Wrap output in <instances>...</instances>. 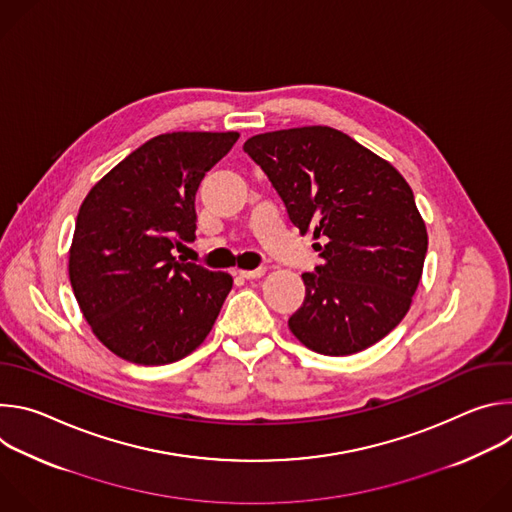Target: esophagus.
I'll return each instance as SVG.
<instances>
[{
	"instance_id": "34e87169",
	"label": "esophagus",
	"mask_w": 512,
	"mask_h": 512,
	"mask_svg": "<svg viewBox=\"0 0 512 512\" xmlns=\"http://www.w3.org/2000/svg\"><path fill=\"white\" fill-rule=\"evenodd\" d=\"M239 275H241V277H245V279H257V277L265 275V267H257V269H241V271H239Z\"/></svg>"
}]
</instances>
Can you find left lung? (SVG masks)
Segmentation results:
<instances>
[{"instance_id": "1", "label": "left lung", "mask_w": 512, "mask_h": 512, "mask_svg": "<svg viewBox=\"0 0 512 512\" xmlns=\"http://www.w3.org/2000/svg\"><path fill=\"white\" fill-rule=\"evenodd\" d=\"M261 166L300 233L322 257L304 273L306 298L287 320L310 350L346 356L385 338L407 314L421 279L427 231L405 178L346 133L296 127L253 135Z\"/></svg>"}]
</instances>
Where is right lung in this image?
<instances>
[{"mask_svg":"<svg viewBox=\"0 0 512 512\" xmlns=\"http://www.w3.org/2000/svg\"><path fill=\"white\" fill-rule=\"evenodd\" d=\"M237 131H174L145 141L81 204L68 253L75 298L95 336L135 364L184 358L212 330L233 277L176 259L196 239L194 200Z\"/></svg>","mask_w":512,"mask_h":512,"instance_id":"1","label":"right lung"}]
</instances>
